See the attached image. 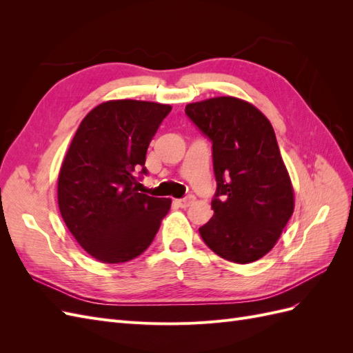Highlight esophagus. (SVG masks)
<instances>
[{
    "label": "esophagus",
    "instance_id": "esophagus-1",
    "mask_svg": "<svg viewBox=\"0 0 353 353\" xmlns=\"http://www.w3.org/2000/svg\"><path fill=\"white\" fill-rule=\"evenodd\" d=\"M175 203L176 205L179 206V208H188V206H191L194 203V197L193 196H187V197H184V199H178V200H175Z\"/></svg>",
    "mask_w": 353,
    "mask_h": 353
}]
</instances>
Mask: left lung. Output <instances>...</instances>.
<instances>
[{"label": "left lung", "mask_w": 353, "mask_h": 353, "mask_svg": "<svg viewBox=\"0 0 353 353\" xmlns=\"http://www.w3.org/2000/svg\"><path fill=\"white\" fill-rule=\"evenodd\" d=\"M185 114L212 141L216 193L213 216L199 228L203 241L231 262L261 259L294 210L292 181L271 122L236 97L190 103Z\"/></svg>", "instance_id": "left-lung-1"}]
</instances>
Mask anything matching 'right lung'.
I'll return each instance as SVG.
<instances>
[{
    "label": "right lung",
    "mask_w": 353,
    "mask_h": 353,
    "mask_svg": "<svg viewBox=\"0 0 353 353\" xmlns=\"http://www.w3.org/2000/svg\"><path fill=\"white\" fill-rule=\"evenodd\" d=\"M169 104L112 100L83 117L63 160L61 218L83 250L103 263L128 262L152 244L170 199L138 193L135 172Z\"/></svg>",
    "instance_id": "add662e5"
}]
</instances>
